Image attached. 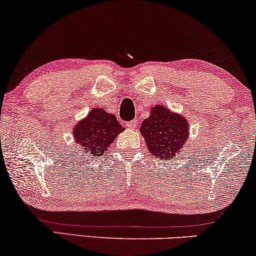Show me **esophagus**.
<instances>
[{"label": "esophagus", "instance_id": "34e87169", "mask_svg": "<svg viewBox=\"0 0 256 256\" xmlns=\"http://www.w3.org/2000/svg\"><path fill=\"white\" fill-rule=\"evenodd\" d=\"M126 126H127L128 128L134 129V128H136V126H138V120H132V121H128L127 124H126Z\"/></svg>", "mask_w": 256, "mask_h": 256}]
</instances>
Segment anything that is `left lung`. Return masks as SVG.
I'll return each instance as SVG.
<instances>
[{
	"label": "left lung",
	"instance_id": "1",
	"mask_svg": "<svg viewBox=\"0 0 256 256\" xmlns=\"http://www.w3.org/2000/svg\"><path fill=\"white\" fill-rule=\"evenodd\" d=\"M144 136L150 152L157 158H171L188 140V126L183 116L172 114L168 108L155 106L150 116L142 122Z\"/></svg>",
	"mask_w": 256,
	"mask_h": 256
}]
</instances>
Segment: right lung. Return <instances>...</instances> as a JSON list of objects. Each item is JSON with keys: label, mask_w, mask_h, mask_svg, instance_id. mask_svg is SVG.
<instances>
[{"label": "right lung", "mask_w": 256, "mask_h": 256, "mask_svg": "<svg viewBox=\"0 0 256 256\" xmlns=\"http://www.w3.org/2000/svg\"><path fill=\"white\" fill-rule=\"evenodd\" d=\"M124 130L115 115L104 110H93L85 120L74 127L76 143L84 152L93 156H102L115 136Z\"/></svg>", "instance_id": "obj_1"}]
</instances>
